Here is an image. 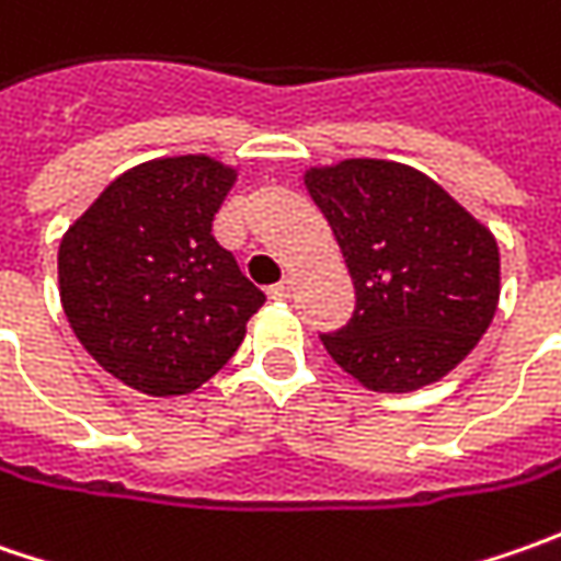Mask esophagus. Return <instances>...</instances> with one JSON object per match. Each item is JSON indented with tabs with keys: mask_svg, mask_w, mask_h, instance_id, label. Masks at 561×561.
Instances as JSON below:
<instances>
[{
	"mask_svg": "<svg viewBox=\"0 0 561 561\" xmlns=\"http://www.w3.org/2000/svg\"><path fill=\"white\" fill-rule=\"evenodd\" d=\"M268 296H271V299H290V296H293V277H284L280 284L268 287Z\"/></svg>",
	"mask_w": 561,
	"mask_h": 561,
	"instance_id": "1",
	"label": "esophagus"
}]
</instances>
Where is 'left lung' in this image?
Masks as SVG:
<instances>
[{
    "instance_id": "obj_1",
    "label": "left lung",
    "mask_w": 561,
    "mask_h": 561,
    "mask_svg": "<svg viewBox=\"0 0 561 561\" xmlns=\"http://www.w3.org/2000/svg\"><path fill=\"white\" fill-rule=\"evenodd\" d=\"M356 287V312L321 334L336 365L377 393H412L462 362L500 302V247L427 174L383 159L309 168Z\"/></svg>"
}]
</instances>
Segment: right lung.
I'll use <instances>...</instances> for the list:
<instances>
[{
    "mask_svg": "<svg viewBox=\"0 0 561 561\" xmlns=\"http://www.w3.org/2000/svg\"><path fill=\"white\" fill-rule=\"evenodd\" d=\"M237 168L208 156L124 171L65 230L58 296L83 350L146 397H184L227 365L262 309L211 237Z\"/></svg>",
    "mask_w": 561,
    "mask_h": 561,
    "instance_id": "1",
    "label": "right lung"
}]
</instances>
